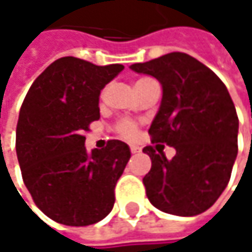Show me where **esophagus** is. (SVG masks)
<instances>
[{
	"label": "esophagus",
	"instance_id": "esophagus-1",
	"mask_svg": "<svg viewBox=\"0 0 252 252\" xmlns=\"http://www.w3.org/2000/svg\"><path fill=\"white\" fill-rule=\"evenodd\" d=\"M129 150H131V153H138V152H140V147H138V146H132V144H131V146H129Z\"/></svg>",
	"mask_w": 252,
	"mask_h": 252
}]
</instances>
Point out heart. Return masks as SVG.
Masks as SVG:
<instances>
[{
	"instance_id": "obj_1",
	"label": "heart",
	"mask_w": 252,
	"mask_h": 252,
	"mask_svg": "<svg viewBox=\"0 0 252 252\" xmlns=\"http://www.w3.org/2000/svg\"><path fill=\"white\" fill-rule=\"evenodd\" d=\"M153 84H158L155 78H152V77H140L135 81V89L141 90V89H146V87L153 86ZM115 131L124 138H132V137L137 135V124L134 121H131V120H121L115 126Z\"/></svg>"
}]
</instances>
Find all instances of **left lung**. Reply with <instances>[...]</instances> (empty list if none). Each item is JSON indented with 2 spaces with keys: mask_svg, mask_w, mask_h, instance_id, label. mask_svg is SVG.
Here are the masks:
<instances>
[{
  "mask_svg": "<svg viewBox=\"0 0 252 252\" xmlns=\"http://www.w3.org/2000/svg\"><path fill=\"white\" fill-rule=\"evenodd\" d=\"M131 70L158 78L162 103L149 134L172 146L168 160L153 146L143 149L152 168L143 178L150 203L175 216L210 209L230 179L238 155V115L226 86L209 67L184 52H171Z\"/></svg>",
  "mask_w": 252,
  "mask_h": 252,
  "instance_id": "8db88e82",
  "label": "left lung"
}]
</instances>
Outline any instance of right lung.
<instances>
[{
    "mask_svg": "<svg viewBox=\"0 0 252 252\" xmlns=\"http://www.w3.org/2000/svg\"><path fill=\"white\" fill-rule=\"evenodd\" d=\"M124 70L64 57L30 86L16 131L22 176L34 204L52 220L89 226L105 219L131 158L124 141L87 152L84 134L100 118V90Z\"/></svg>",
    "mask_w": 252,
    "mask_h": 252,
    "instance_id": "right-lung-1",
    "label": "right lung"
}]
</instances>
